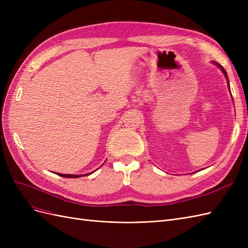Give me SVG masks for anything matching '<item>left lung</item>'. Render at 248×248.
Returning <instances> with one entry per match:
<instances>
[{
  "label": "left lung",
  "instance_id": "obj_1",
  "mask_svg": "<svg viewBox=\"0 0 248 248\" xmlns=\"http://www.w3.org/2000/svg\"><path fill=\"white\" fill-rule=\"evenodd\" d=\"M213 63H214V64H215L216 66H218V67H219V68L221 69V71H222V72H223V74H224V77H226V78H227V79H228V86H229V88H230V84H229V78H228V74H227L226 70H224V69H223V67H222L221 65H219L218 63H216V62H213Z\"/></svg>",
  "mask_w": 248,
  "mask_h": 248
}]
</instances>
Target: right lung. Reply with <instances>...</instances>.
<instances>
[{"label":"right lung","mask_w":248,"mask_h":248,"mask_svg":"<svg viewBox=\"0 0 248 248\" xmlns=\"http://www.w3.org/2000/svg\"><path fill=\"white\" fill-rule=\"evenodd\" d=\"M57 175L61 176V177H66V178H78V177H82V176H89L90 174H86V175H65V174H59V172H57Z\"/></svg>","instance_id":"right-lung-1"}]
</instances>
